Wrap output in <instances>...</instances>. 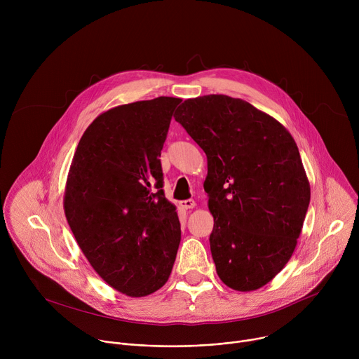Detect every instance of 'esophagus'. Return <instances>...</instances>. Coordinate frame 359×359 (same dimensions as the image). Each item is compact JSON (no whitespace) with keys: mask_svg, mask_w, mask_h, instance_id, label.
Instances as JSON below:
<instances>
[{"mask_svg":"<svg viewBox=\"0 0 359 359\" xmlns=\"http://www.w3.org/2000/svg\"><path fill=\"white\" fill-rule=\"evenodd\" d=\"M180 206L183 208V209H193L194 206H196V201L193 200V198H187V200H183V201H180Z\"/></svg>","mask_w":359,"mask_h":359,"instance_id":"esophagus-1","label":"esophagus"}]
</instances>
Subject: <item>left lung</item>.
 Wrapping results in <instances>:
<instances>
[{
    "instance_id": "8db88e82",
    "label": "left lung",
    "mask_w": 359,
    "mask_h": 359,
    "mask_svg": "<svg viewBox=\"0 0 359 359\" xmlns=\"http://www.w3.org/2000/svg\"><path fill=\"white\" fill-rule=\"evenodd\" d=\"M175 119L208 156L209 240L220 280L237 291L266 285L291 259L311 197L292 136L226 95L187 99Z\"/></svg>"
}]
</instances>
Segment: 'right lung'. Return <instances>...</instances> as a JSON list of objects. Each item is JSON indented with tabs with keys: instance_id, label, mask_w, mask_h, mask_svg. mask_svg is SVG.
<instances>
[{
	"instance_id": "right-lung-1",
	"label": "right lung",
	"mask_w": 359,
	"mask_h": 359,
	"mask_svg": "<svg viewBox=\"0 0 359 359\" xmlns=\"http://www.w3.org/2000/svg\"><path fill=\"white\" fill-rule=\"evenodd\" d=\"M180 102L161 96L99 115L71 163L68 224L93 270L130 297L163 287L176 260L180 223L159 156Z\"/></svg>"
}]
</instances>
